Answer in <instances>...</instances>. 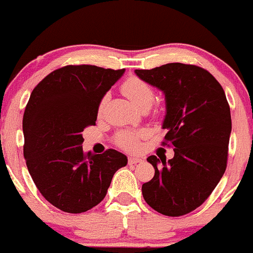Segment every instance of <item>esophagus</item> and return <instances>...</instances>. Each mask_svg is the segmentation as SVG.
Segmentation results:
<instances>
[{
	"instance_id": "esophagus-1",
	"label": "esophagus",
	"mask_w": 253,
	"mask_h": 253,
	"mask_svg": "<svg viewBox=\"0 0 253 253\" xmlns=\"http://www.w3.org/2000/svg\"><path fill=\"white\" fill-rule=\"evenodd\" d=\"M142 158L141 157H129V165H137V163H141Z\"/></svg>"
}]
</instances>
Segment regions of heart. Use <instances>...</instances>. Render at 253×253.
I'll use <instances>...</instances> for the list:
<instances>
[{"mask_svg":"<svg viewBox=\"0 0 253 253\" xmlns=\"http://www.w3.org/2000/svg\"><path fill=\"white\" fill-rule=\"evenodd\" d=\"M122 92L141 111L150 108L155 101V91L152 86L137 77H131L126 79L122 85ZM106 102H107V96L102 97L101 100L100 105H98V113L103 111ZM145 135V131H123L117 136V144L126 150L134 151L139 147L140 139L144 137Z\"/></svg>","mask_w":253,"mask_h":253,"instance_id":"b5f03b06","label":"heart"}]
</instances>
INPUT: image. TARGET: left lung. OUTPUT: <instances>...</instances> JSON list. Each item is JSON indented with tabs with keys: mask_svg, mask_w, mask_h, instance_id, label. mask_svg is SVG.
<instances>
[{
	"mask_svg": "<svg viewBox=\"0 0 253 253\" xmlns=\"http://www.w3.org/2000/svg\"><path fill=\"white\" fill-rule=\"evenodd\" d=\"M140 79L166 96L163 145L174 157L150 156L155 176L142 185L150 207L179 217L200 207L222 179L231 132L230 107L222 85L201 67L168 63L135 70Z\"/></svg>",
	"mask_w": 253,
	"mask_h": 253,
	"instance_id": "obj_1",
	"label": "left lung"
}]
</instances>
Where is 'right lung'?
<instances>
[{"instance_id": "add662e5", "label": "right lung", "mask_w": 253, "mask_h": 253, "mask_svg": "<svg viewBox=\"0 0 253 253\" xmlns=\"http://www.w3.org/2000/svg\"><path fill=\"white\" fill-rule=\"evenodd\" d=\"M124 69L66 66L43 78L23 117L24 158L40 194L67 213H83L105 199L126 155L109 150L85 155L83 134L95 126L98 105Z\"/></svg>"}]
</instances>
